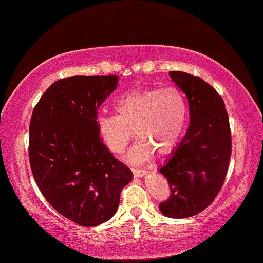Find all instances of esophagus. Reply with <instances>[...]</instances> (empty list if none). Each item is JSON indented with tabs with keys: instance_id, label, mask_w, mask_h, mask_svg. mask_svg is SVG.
I'll list each match as a JSON object with an SVG mask.
<instances>
[{
	"instance_id": "1",
	"label": "esophagus",
	"mask_w": 263,
	"mask_h": 263,
	"mask_svg": "<svg viewBox=\"0 0 263 263\" xmlns=\"http://www.w3.org/2000/svg\"><path fill=\"white\" fill-rule=\"evenodd\" d=\"M132 172H133V176H135L136 178L143 177L144 175H146V171H145V170H140V169H132Z\"/></svg>"
}]
</instances>
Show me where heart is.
Listing matches in <instances>:
<instances>
[{
    "instance_id": "obj_1",
    "label": "heart",
    "mask_w": 263,
    "mask_h": 263,
    "mask_svg": "<svg viewBox=\"0 0 263 263\" xmlns=\"http://www.w3.org/2000/svg\"><path fill=\"white\" fill-rule=\"evenodd\" d=\"M116 115H99L97 130L113 154H120L132 138L138 142L127 158L142 163L154 152L170 154L183 135L187 118L185 97L176 86L163 88H135L123 94L115 104Z\"/></svg>"
}]
</instances>
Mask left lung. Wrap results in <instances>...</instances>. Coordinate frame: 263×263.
I'll use <instances>...</instances> for the list:
<instances>
[{"label": "left lung", "mask_w": 263, "mask_h": 263, "mask_svg": "<svg viewBox=\"0 0 263 263\" xmlns=\"http://www.w3.org/2000/svg\"><path fill=\"white\" fill-rule=\"evenodd\" d=\"M185 93L190 125L159 172L167 179L170 197L159 210L171 218L197 215L221 190L232 155V135L224 101L199 77L169 72Z\"/></svg>", "instance_id": "left-lung-1"}]
</instances>
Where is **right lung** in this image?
<instances>
[{
  "mask_svg": "<svg viewBox=\"0 0 263 263\" xmlns=\"http://www.w3.org/2000/svg\"><path fill=\"white\" fill-rule=\"evenodd\" d=\"M118 76H73L49 86L29 125V163L47 202L79 226L108 221L132 171L115 158L97 130V111Z\"/></svg>",
  "mask_w": 263,
  "mask_h": 263,
  "instance_id": "right-lung-1",
  "label": "right lung"
}]
</instances>
